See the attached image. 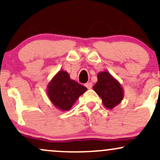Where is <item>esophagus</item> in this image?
I'll return each mask as SVG.
<instances>
[{
	"label": "esophagus",
	"mask_w": 160,
	"mask_h": 160,
	"mask_svg": "<svg viewBox=\"0 0 160 160\" xmlns=\"http://www.w3.org/2000/svg\"><path fill=\"white\" fill-rule=\"evenodd\" d=\"M85 86L86 88H87V89H90L92 87V82H86V83L85 84Z\"/></svg>",
	"instance_id": "esophagus-1"
}]
</instances>
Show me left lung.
I'll return each instance as SVG.
<instances>
[{
	"label": "left lung",
	"instance_id": "1",
	"mask_svg": "<svg viewBox=\"0 0 160 160\" xmlns=\"http://www.w3.org/2000/svg\"><path fill=\"white\" fill-rule=\"evenodd\" d=\"M97 78L98 81L92 87L93 90L102 98L104 107L113 109L123 99L122 86L108 71H101Z\"/></svg>",
	"mask_w": 160,
	"mask_h": 160
}]
</instances>
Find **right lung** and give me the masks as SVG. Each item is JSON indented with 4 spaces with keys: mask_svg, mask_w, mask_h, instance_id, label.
Here are the masks:
<instances>
[{
    "mask_svg": "<svg viewBox=\"0 0 160 160\" xmlns=\"http://www.w3.org/2000/svg\"><path fill=\"white\" fill-rule=\"evenodd\" d=\"M86 90V87L71 80L68 73L62 70L53 77L47 88L49 100L55 107L62 111L71 109Z\"/></svg>",
    "mask_w": 160,
    "mask_h": 160,
    "instance_id": "obj_1",
    "label": "right lung"
}]
</instances>
